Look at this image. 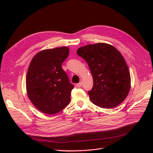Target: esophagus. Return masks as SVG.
<instances>
[{
  "label": "esophagus",
  "instance_id": "34e87169",
  "mask_svg": "<svg viewBox=\"0 0 153 153\" xmlns=\"http://www.w3.org/2000/svg\"><path fill=\"white\" fill-rule=\"evenodd\" d=\"M82 82L78 83V84H76V87H82Z\"/></svg>",
  "mask_w": 153,
  "mask_h": 153
}]
</instances>
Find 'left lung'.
<instances>
[{
  "mask_svg": "<svg viewBox=\"0 0 153 153\" xmlns=\"http://www.w3.org/2000/svg\"><path fill=\"white\" fill-rule=\"evenodd\" d=\"M76 53L87 62L93 77V87L88 91L92 102L104 108L121 104L129 93L131 78L119 51L100 43L79 48Z\"/></svg>",
  "mask_w": 153,
  "mask_h": 153,
  "instance_id": "obj_1",
  "label": "left lung"
}]
</instances>
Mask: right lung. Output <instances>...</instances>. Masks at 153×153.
I'll list each match as a JSON object with an SVG mask.
<instances>
[{
    "label": "right lung",
    "instance_id": "right-lung-1",
    "mask_svg": "<svg viewBox=\"0 0 153 153\" xmlns=\"http://www.w3.org/2000/svg\"><path fill=\"white\" fill-rule=\"evenodd\" d=\"M68 55V47L44 50L30 63L26 77L27 94L36 107L45 114H57L70 102L74 85L62 68Z\"/></svg>",
    "mask_w": 153,
    "mask_h": 153
}]
</instances>
